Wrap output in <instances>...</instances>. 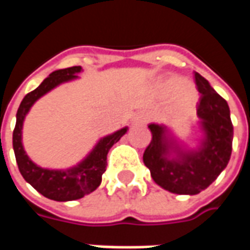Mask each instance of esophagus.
Here are the masks:
<instances>
[{
  "label": "esophagus",
  "mask_w": 250,
  "mask_h": 250,
  "mask_svg": "<svg viewBox=\"0 0 250 250\" xmlns=\"http://www.w3.org/2000/svg\"><path fill=\"white\" fill-rule=\"evenodd\" d=\"M150 120V116H148V114L147 112H138V114H135V116H134V122L135 123H138V125H146L147 122Z\"/></svg>",
  "instance_id": "obj_1"
}]
</instances>
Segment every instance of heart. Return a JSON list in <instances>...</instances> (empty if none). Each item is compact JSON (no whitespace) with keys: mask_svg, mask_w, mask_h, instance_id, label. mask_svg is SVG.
Wrapping results in <instances>:
<instances>
[{"mask_svg":"<svg viewBox=\"0 0 250 250\" xmlns=\"http://www.w3.org/2000/svg\"><path fill=\"white\" fill-rule=\"evenodd\" d=\"M165 88L168 93H181V98H179L178 107L181 109H188L190 107H193L194 102H195V95L190 89V88H185V82L182 79L178 77H174L167 80V83L165 84Z\"/></svg>","mask_w":250,"mask_h":250,"instance_id":"heart-1","label":"heart"}]
</instances>
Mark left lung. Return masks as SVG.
<instances>
[{
    "mask_svg": "<svg viewBox=\"0 0 250 250\" xmlns=\"http://www.w3.org/2000/svg\"><path fill=\"white\" fill-rule=\"evenodd\" d=\"M194 82L199 92L197 114L206 134L202 148L168 161L165 158L170 148L165 141V128L150 125L152 138L143 154V162L155 184L171 193L190 195L201 193L217 179L230 159L233 143V125L226 100L198 72H194Z\"/></svg>",
    "mask_w": 250,
    "mask_h": 250,
    "instance_id": "left-lung-1",
    "label": "left lung"
}]
</instances>
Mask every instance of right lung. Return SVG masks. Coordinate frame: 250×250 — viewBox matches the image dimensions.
Instances as JSON below:
<instances>
[{"mask_svg": "<svg viewBox=\"0 0 250 250\" xmlns=\"http://www.w3.org/2000/svg\"><path fill=\"white\" fill-rule=\"evenodd\" d=\"M82 71V66H71L65 69L52 72L35 91L29 92L20 104L17 111V120L13 130V148L19 170L24 179L44 197L53 201H73L83 198L85 194L96 190L102 182V175L107 168V154L109 148L125 135L127 128L116 131L115 134L105 136L99 142L85 161L79 166L69 170H48L36 166L25 154L21 143V130L25 115L36 100L44 93L60 83L68 82L76 77L77 72Z\"/></svg>", "mask_w": 250, "mask_h": 250, "instance_id": "right-lung-1", "label": "right lung"}]
</instances>
